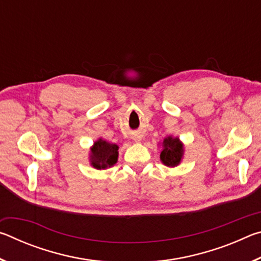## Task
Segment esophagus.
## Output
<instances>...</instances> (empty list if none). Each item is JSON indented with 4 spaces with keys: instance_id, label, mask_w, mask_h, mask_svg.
Instances as JSON below:
<instances>
[{
    "instance_id": "esophagus-1",
    "label": "esophagus",
    "mask_w": 261,
    "mask_h": 261,
    "mask_svg": "<svg viewBox=\"0 0 261 261\" xmlns=\"http://www.w3.org/2000/svg\"><path fill=\"white\" fill-rule=\"evenodd\" d=\"M132 138H134L136 143H140V141H141V136H139V135H136L135 137H132Z\"/></svg>"
}]
</instances>
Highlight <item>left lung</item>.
Returning <instances> with one entry per match:
<instances>
[{"mask_svg": "<svg viewBox=\"0 0 261 261\" xmlns=\"http://www.w3.org/2000/svg\"><path fill=\"white\" fill-rule=\"evenodd\" d=\"M184 145L178 137L168 136L162 141L160 160L167 167H177L183 160Z\"/></svg>", "mask_w": 261, "mask_h": 261, "instance_id": "left-lung-1", "label": "left lung"}]
</instances>
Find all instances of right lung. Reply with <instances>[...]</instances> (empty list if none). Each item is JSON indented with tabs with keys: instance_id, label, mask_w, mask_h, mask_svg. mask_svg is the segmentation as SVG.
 Segmentation results:
<instances>
[{
	"instance_id": "right-lung-1",
	"label": "right lung",
	"mask_w": 261,
	"mask_h": 261,
	"mask_svg": "<svg viewBox=\"0 0 261 261\" xmlns=\"http://www.w3.org/2000/svg\"><path fill=\"white\" fill-rule=\"evenodd\" d=\"M118 159V146L102 138L95 140L90 148L88 160L95 169H107L116 165Z\"/></svg>"
}]
</instances>
